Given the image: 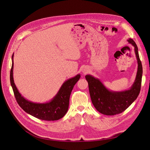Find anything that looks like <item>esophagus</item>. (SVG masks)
<instances>
[{"instance_id":"obj_1","label":"esophagus","mask_w":150,"mask_h":150,"mask_svg":"<svg viewBox=\"0 0 150 150\" xmlns=\"http://www.w3.org/2000/svg\"><path fill=\"white\" fill-rule=\"evenodd\" d=\"M83 72L87 73V72H88V70H83Z\"/></svg>"}]
</instances>
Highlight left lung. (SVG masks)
Listing matches in <instances>:
<instances>
[{"instance_id":"obj_1","label":"left lung","mask_w":150,"mask_h":150,"mask_svg":"<svg viewBox=\"0 0 150 150\" xmlns=\"http://www.w3.org/2000/svg\"><path fill=\"white\" fill-rule=\"evenodd\" d=\"M127 41L134 46L138 62L136 78L130 89L119 92L111 91L106 88L98 79L90 75L85 76L94 108L100 113L105 115L113 116L122 113L137 99L141 90L142 67L139 57L138 47L132 39L129 38Z\"/></svg>"}]
</instances>
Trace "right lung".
<instances>
[{"instance_id":"obj_1","label":"right lung","mask_w":150,"mask_h":150,"mask_svg":"<svg viewBox=\"0 0 150 150\" xmlns=\"http://www.w3.org/2000/svg\"><path fill=\"white\" fill-rule=\"evenodd\" d=\"M13 57V54L12 56V64L10 72V81L15 97L19 105L27 113L41 120H57L63 117L68 110L70 95L74 85L81 77L80 74L64 82L56 96L50 101L46 103H33L21 96L14 83Z\"/></svg>"}]
</instances>
